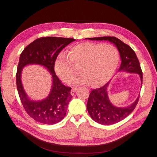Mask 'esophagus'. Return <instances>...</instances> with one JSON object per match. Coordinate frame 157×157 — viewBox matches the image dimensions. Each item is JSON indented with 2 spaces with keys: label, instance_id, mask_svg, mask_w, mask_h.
<instances>
[{
  "label": "esophagus",
  "instance_id": "1",
  "mask_svg": "<svg viewBox=\"0 0 157 157\" xmlns=\"http://www.w3.org/2000/svg\"><path fill=\"white\" fill-rule=\"evenodd\" d=\"M77 89H78L77 88H73L71 90V94L72 95H73L74 94V93H75L76 90Z\"/></svg>",
  "mask_w": 157,
  "mask_h": 157
}]
</instances>
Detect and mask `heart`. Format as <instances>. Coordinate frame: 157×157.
I'll use <instances>...</instances> for the list:
<instances>
[{
    "label": "heart",
    "mask_w": 157,
    "mask_h": 157,
    "mask_svg": "<svg viewBox=\"0 0 157 157\" xmlns=\"http://www.w3.org/2000/svg\"><path fill=\"white\" fill-rule=\"evenodd\" d=\"M117 48L112 44L85 42L72 48L70 54L62 52L55 63L56 74L69 83L76 73L75 65L82 72L74 79L76 85L101 86L113 76L119 63Z\"/></svg>",
    "instance_id": "obj_1"
}]
</instances>
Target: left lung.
Returning a JSON list of instances; mask_svg holds the SVG:
<instances>
[{
	"mask_svg": "<svg viewBox=\"0 0 157 157\" xmlns=\"http://www.w3.org/2000/svg\"><path fill=\"white\" fill-rule=\"evenodd\" d=\"M86 39L94 40H109L113 43L117 48L121 60L118 71L138 74L141 84L143 83V72L139 61L134 51L128 45L115 37L105 36ZM109 83V81L103 86L93 90L90 94L86 104L88 112L92 120L101 125H113L125 119L134 111L139 101V96L134 103L128 107L118 108L114 106L108 97Z\"/></svg>",
	"mask_w": 157,
	"mask_h": 157,
	"instance_id": "1",
	"label": "left lung"
}]
</instances>
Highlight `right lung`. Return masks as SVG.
<instances>
[{
	"mask_svg": "<svg viewBox=\"0 0 157 157\" xmlns=\"http://www.w3.org/2000/svg\"><path fill=\"white\" fill-rule=\"evenodd\" d=\"M76 39L58 37L37 39L29 44L20 55L16 75V86L23 108L29 116L43 124L53 125L64 118L72 96L71 88L63 85L56 75L54 67L57 56ZM37 64L44 67L52 74V86L48 96L41 101L30 100L23 88L21 72L26 65Z\"/></svg>",
	"mask_w": 157,
	"mask_h": 157,
	"instance_id": "add662e5",
	"label": "right lung"
}]
</instances>
